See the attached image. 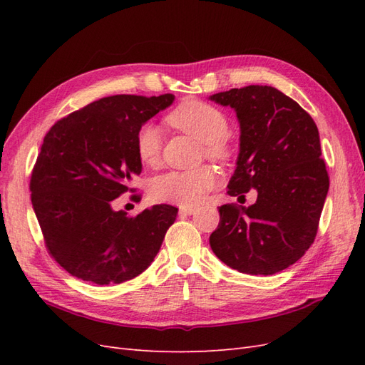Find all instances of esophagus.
Segmentation results:
<instances>
[{
  "label": "esophagus",
  "mask_w": 365,
  "mask_h": 365,
  "mask_svg": "<svg viewBox=\"0 0 365 365\" xmlns=\"http://www.w3.org/2000/svg\"><path fill=\"white\" fill-rule=\"evenodd\" d=\"M196 208L195 207H181L180 208V215H185V216H192L195 215Z\"/></svg>",
  "instance_id": "1"
}]
</instances>
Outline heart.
Masks as SVG:
<instances>
[{"mask_svg":"<svg viewBox=\"0 0 365 365\" xmlns=\"http://www.w3.org/2000/svg\"><path fill=\"white\" fill-rule=\"evenodd\" d=\"M168 123L197 141L204 143L208 158L225 160L228 157V118L219 108L201 101H187L168 115ZM163 135L157 125L145 123L135 138V149L145 165H157L160 161ZM219 182L217 173L205 165L195 170H170L150 181L149 193L158 202L195 205Z\"/></svg>","mask_w":365,"mask_h":365,"instance_id":"obj_1","label":"heart"}]
</instances>
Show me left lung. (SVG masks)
<instances>
[{"mask_svg":"<svg viewBox=\"0 0 365 365\" xmlns=\"http://www.w3.org/2000/svg\"><path fill=\"white\" fill-rule=\"evenodd\" d=\"M208 98L233 108L239 120V155L227 193L257 192L250 207H219L210 247L239 272H280L314 244L327 196L318 128L300 105L272 86L233 88Z\"/></svg>","mask_w":365,"mask_h":365,"instance_id":"left-lung-1","label":"left lung"}]
</instances>
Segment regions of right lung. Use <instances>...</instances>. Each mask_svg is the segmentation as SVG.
<instances>
[{
  "instance_id": "right-lung-1",
  "label": "right lung",
  "mask_w": 365,
  "mask_h": 365,
  "mask_svg": "<svg viewBox=\"0 0 365 365\" xmlns=\"http://www.w3.org/2000/svg\"><path fill=\"white\" fill-rule=\"evenodd\" d=\"M173 101V94L103 97L47 132L31 173V204L50 254L74 277L123 283L158 254L178 208L160 204L129 217L113 201L141 173L138 129Z\"/></svg>"
}]
</instances>
